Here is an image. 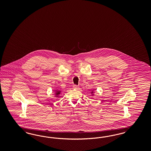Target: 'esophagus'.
Instances as JSON below:
<instances>
[{
    "label": "esophagus",
    "mask_w": 151,
    "mask_h": 151,
    "mask_svg": "<svg viewBox=\"0 0 151 151\" xmlns=\"http://www.w3.org/2000/svg\"><path fill=\"white\" fill-rule=\"evenodd\" d=\"M73 88H75V89H78V88H79V86H78V85H73Z\"/></svg>",
    "instance_id": "esophagus-1"
}]
</instances>
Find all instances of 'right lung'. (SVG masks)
<instances>
[{"label":"right lung","mask_w":151,"mask_h":151,"mask_svg":"<svg viewBox=\"0 0 151 151\" xmlns=\"http://www.w3.org/2000/svg\"><path fill=\"white\" fill-rule=\"evenodd\" d=\"M57 93H59V92L57 91Z\"/></svg>","instance_id":"1"}]
</instances>
